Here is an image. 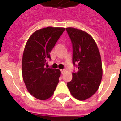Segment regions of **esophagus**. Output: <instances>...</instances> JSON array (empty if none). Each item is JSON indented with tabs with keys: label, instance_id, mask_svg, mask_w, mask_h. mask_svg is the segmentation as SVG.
I'll return each mask as SVG.
<instances>
[{
	"label": "esophagus",
	"instance_id": "1",
	"mask_svg": "<svg viewBox=\"0 0 121 121\" xmlns=\"http://www.w3.org/2000/svg\"><path fill=\"white\" fill-rule=\"evenodd\" d=\"M60 71L61 74H63L65 73V70H64V69H63V70H60Z\"/></svg>",
	"mask_w": 121,
	"mask_h": 121
}]
</instances>
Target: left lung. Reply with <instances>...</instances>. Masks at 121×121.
I'll use <instances>...</instances> for the list:
<instances>
[{"label":"left lung","mask_w":121,"mask_h":121,"mask_svg":"<svg viewBox=\"0 0 121 121\" xmlns=\"http://www.w3.org/2000/svg\"><path fill=\"white\" fill-rule=\"evenodd\" d=\"M66 31L73 47V63L77 72L67 86L74 97L84 100L92 97L99 87L102 77V65L97 45L90 35L80 29L67 27Z\"/></svg>","instance_id":"8db88e82"}]
</instances>
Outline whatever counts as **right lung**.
<instances>
[{
    "mask_svg": "<svg viewBox=\"0 0 121 121\" xmlns=\"http://www.w3.org/2000/svg\"><path fill=\"white\" fill-rule=\"evenodd\" d=\"M65 30L53 27L39 29L26 44L22 61V78L28 92L39 100L51 97L59 82L60 70L45 65L51 60V51Z\"/></svg>",
    "mask_w": 121,
    "mask_h": 121,
    "instance_id": "right-lung-1",
    "label": "right lung"
}]
</instances>
